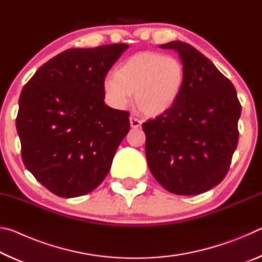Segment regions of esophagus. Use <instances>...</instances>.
Instances as JSON below:
<instances>
[{
    "instance_id": "obj_1",
    "label": "esophagus",
    "mask_w": 262,
    "mask_h": 262,
    "mask_svg": "<svg viewBox=\"0 0 262 262\" xmlns=\"http://www.w3.org/2000/svg\"><path fill=\"white\" fill-rule=\"evenodd\" d=\"M129 121H130V126L133 128H139L142 125V120H140V119H137L136 117H130L129 118Z\"/></svg>"
}]
</instances>
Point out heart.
Returning a JSON list of instances; mask_svg holds the SVG:
<instances>
[{
	"label": "heart",
	"mask_w": 262,
	"mask_h": 262,
	"mask_svg": "<svg viewBox=\"0 0 262 262\" xmlns=\"http://www.w3.org/2000/svg\"><path fill=\"white\" fill-rule=\"evenodd\" d=\"M186 79V69L178 57L158 52H139L121 61L114 75L103 82L105 101L122 110L134 94L135 105L142 113L157 117L178 100Z\"/></svg>",
	"instance_id": "obj_1"
}]
</instances>
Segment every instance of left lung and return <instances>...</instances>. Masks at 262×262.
Listing matches in <instances>:
<instances>
[{"label":"left lung","instance_id":"obj_1","mask_svg":"<svg viewBox=\"0 0 262 262\" xmlns=\"http://www.w3.org/2000/svg\"><path fill=\"white\" fill-rule=\"evenodd\" d=\"M161 48L178 52L186 79L174 105L142 125L148 166L168 192L201 194L228 173L242 105L231 81L196 48L183 41Z\"/></svg>","mask_w":262,"mask_h":262}]
</instances>
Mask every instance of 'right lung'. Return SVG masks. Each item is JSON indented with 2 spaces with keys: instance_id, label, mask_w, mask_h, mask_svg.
I'll return each mask as SVG.
<instances>
[{
  "instance_id": "right-lung-1",
  "label": "right lung",
  "mask_w": 262,
  "mask_h": 262,
  "mask_svg": "<svg viewBox=\"0 0 262 262\" xmlns=\"http://www.w3.org/2000/svg\"><path fill=\"white\" fill-rule=\"evenodd\" d=\"M126 43L70 48L41 66L19 97L16 127L24 165L61 198L103 183L129 132V112L104 103L103 82Z\"/></svg>"
}]
</instances>
